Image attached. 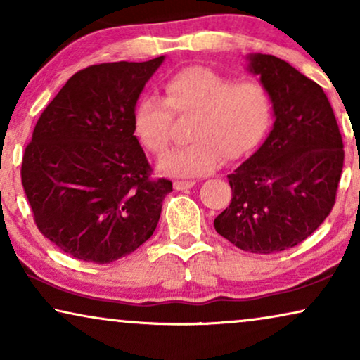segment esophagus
I'll use <instances>...</instances> for the list:
<instances>
[{"label":"esophagus","mask_w":360,"mask_h":360,"mask_svg":"<svg viewBox=\"0 0 360 360\" xmlns=\"http://www.w3.org/2000/svg\"><path fill=\"white\" fill-rule=\"evenodd\" d=\"M195 185V181L193 180H176V181H174V188L176 190V191H180V190H188V188H191V186Z\"/></svg>","instance_id":"obj_1"}]
</instances>
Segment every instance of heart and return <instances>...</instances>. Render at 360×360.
Listing matches in <instances>:
<instances>
[{
    "label": "heart",
    "instance_id": "heart-1",
    "mask_svg": "<svg viewBox=\"0 0 360 360\" xmlns=\"http://www.w3.org/2000/svg\"><path fill=\"white\" fill-rule=\"evenodd\" d=\"M165 98L146 95L137 101L134 127L146 149L164 155L174 142L175 118L193 120V144L159 162L170 176L211 174L221 159L236 160L262 144L274 122L275 103L257 78L236 80L206 67L181 68L165 82Z\"/></svg>",
    "mask_w": 360,
    "mask_h": 360
}]
</instances>
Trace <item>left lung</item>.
Returning <instances> with one entry per match:
<instances>
[{"mask_svg":"<svg viewBox=\"0 0 360 360\" xmlns=\"http://www.w3.org/2000/svg\"><path fill=\"white\" fill-rule=\"evenodd\" d=\"M249 60L274 96V129L228 175L233 198L216 216L214 229L236 248L272 254L303 243L331 213L344 144L318 83L278 57L254 53Z\"/></svg>","mask_w":360,"mask_h":360,"instance_id":"obj_1","label":"left lung"}]
</instances>
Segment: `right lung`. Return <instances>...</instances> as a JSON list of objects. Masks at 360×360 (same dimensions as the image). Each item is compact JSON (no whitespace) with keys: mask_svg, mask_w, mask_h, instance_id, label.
<instances>
[{"mask_svg":"<svg viewBox=\"0 0 360 360\" xmlns=\"http://www.w3.org/2000/svg\"><path fill=\"white\" fill-rule=\"evenodd\" d=\"M164 56L90 65L42 111L22 155L34 223L73 259L110 264L154 234L172 181L152 179L134 110Z\"/></svg>","mask_w":360,"mask_h":360,"instance_id":"right-lung-1","label":"right lung"}]
</instances>
